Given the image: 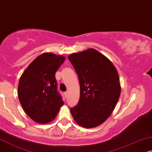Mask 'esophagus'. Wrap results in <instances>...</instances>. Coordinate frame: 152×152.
Returning <instances> with one entry per match:
<instances>
[{
	"instance_id": "esophagus-1",
	"label": "esophagus",
	"mask_w": 152,
	"mask_h": 152,
	"mask_svg": "<svg viewBox=\"0 0 152 152\" xmlns=\"http://www.w3.org/2000/svg\"><path fill=\"white\" fill-rule=\"evenodd\" d=\"M64 95H65V96H66V97L67 96V95H68V92H64Z\"/></svg>"
}]
</instances>
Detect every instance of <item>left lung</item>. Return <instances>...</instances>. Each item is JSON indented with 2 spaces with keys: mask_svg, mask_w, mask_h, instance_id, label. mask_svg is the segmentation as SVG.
<instances>
[{
  "mask_svg": "<svg viewBox=\"0 0 152 152\" xmlns=\"http://www.w3.org/2000/svg\"><path fill=\"white\" fill-rule=\"evenodd\" d=\"M78 76L80 99L70 109L75 122L83 128L104 123L114 110L120 98L118 72L108 58L94 48L68 56Z\"/></svg>",
  "mask_w": 152,
  "mask_h": 152,
  "instance_id": "obj_1",
  "label": "left lung"
}]
</instances>
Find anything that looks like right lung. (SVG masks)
I'll use <instances>...</instances> for the list:
<instances>
[{
    "mask_svg": "<svg viewBox=\"0 0 152 152\" xmlns=\"http://www.w3.org/2000/svg\"><path fill=\"white\" fill-rule=\"evenodd\" d=\"M64 60L62 56L44 53L28 65L20 78L18 86L20 104L35 122H51L63 106L57 91L55 74Z\"/></svg>",
    "mask_w": 152,
    "mask_h": 152,
    "instance_id": "1",
    "label": "right lung"
}]
</instances>
